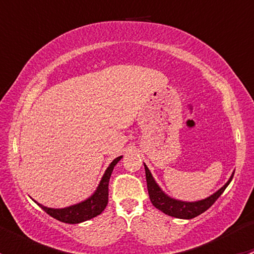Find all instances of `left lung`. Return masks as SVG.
Masks as SVG:
<instances>
[{
	"instance_id": "8db88e82",
	"label": "left lung",
	"mask_w": 254,
	"mask_h": 254,
	"mask_svg": "<svg viewBox=\"0 0 254 254\" xmlns=\"http://www.w3.org/2000/svg\"><path fill=\"white\" fill-rule=\"evenodd\" d=\"M143 166H145L148 195H150V200L151 203H152V205L155 206L156 209L160 210V211L165 212L166 215L177 217V219L189 220L198 216V215L203 214V212L206 211V210L217 200V198L224 193V190L227 188V186L231 183L232 178H234V173H232L231 177L229 178V181H227L219 190H216L214 194H211V195L206 196L205 199L195 201H184L179 200V199L172 198V196H170L168 194H166L165 191H163V189L158 186L157 182L155 181L153 176L151 175L147 166H146L145 163H143Z\"/></svg>"
}]
</instances>
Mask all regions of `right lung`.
I'll use <instances>...</instances> for the list:
<instances>
[{
	"instance_id": "right-lung-1",
	"label": "right lung",
	"mask_w": 254,
	"mask_h": 254,
	"mask_svg": "<svg viewBox=\"0 0 254 254\" xmlns=\"http://www.w3.org/2000/svg\"><path fill=\"white\" fill-rule=\"evenodd\" d=\"M123 158V156L114 158L112 161L111 165L107 167L106 172H104L103 177H102L101 182H99L98 187L96 188V190L86 198L84 200L79 201L77 204H73V205L66 206V207H48L44 206L43 204L37 203L38 205L42 207L47 214L53 216L54 219L59 220L61 222H65V224H79V222L87 221V220H91L93 217H96L97 215L102 214L103 210L106 209L107 204H108V184L109 179H111L112 172L114 170L115 165L119 162Z\"/></svg>"
}]
</instances>
